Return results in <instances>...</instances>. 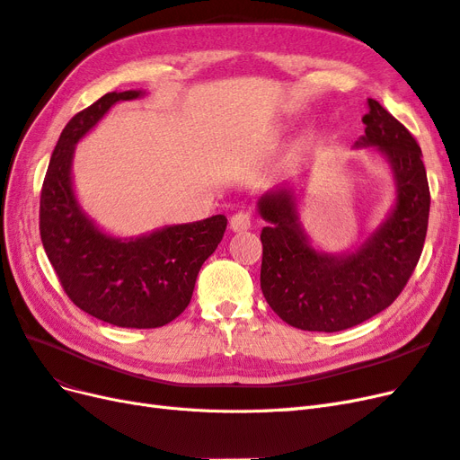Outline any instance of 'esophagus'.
Masks as SVG:
<instances>
[{
    "label": "esophagus",
    "instance_id": "obj_1",
    "mask_svg": "<svg viewBox=\"0 0 460 460\" xmlns=\"http://www.w3.org/2000/svg\"><path fill=\"white\" fill-rule=\"evenodd\" d=\"M252 225H253L252 215L243 213V211L234 213L232 218H230V228H232L234 232H245V230L252 228Z\"/></svg>",
    "mask_w": 460,
    "mask_h": 460
}]
</instances>
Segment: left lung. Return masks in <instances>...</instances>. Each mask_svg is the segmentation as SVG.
Here are the masks:
<instances>
[{
    "label": "left lung",
    "instance_id": "1",
    "mask_svg": "<svg viewBox=\"0 0 460 460\" xmlns=\"http://www.w3.org/2000/svg\"><path fill=\"white\" fill-rule=\"evenodd\" d=\"M365 136L357 146H376L392 163L397 203L392 215L355 253H318L303 234L291 190L259 199L261 289L284 323L309 332L353 328L392 305L422 255L429 215V188L420 146L376 100H368Z\"/></svg>",
    "mask_w": 460,
    "mask_h": 460
}]
</instances>
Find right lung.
<instances>
[{
	"mask_svg": "<svg viewBox=\"0 0 460 460\" xmlns=\"http://www.w3.org/2000/svg\"><path fill=\"white\" fill-rule=\"evenodd\" d=\"M142 92H111L63 128L40 196V235L59 282L78 309L120 328H159L190 305L201 264L213 255L228 220L215 215L117 240L80 211L71 184L75 146L117 102Z\"/></svg>",
	"mask_w": 460,
	"mask_h": 460,
	"instance_id": "obj_1",
	"label": "right lung"
}]
</instances>
